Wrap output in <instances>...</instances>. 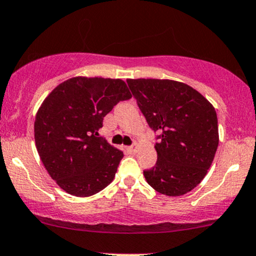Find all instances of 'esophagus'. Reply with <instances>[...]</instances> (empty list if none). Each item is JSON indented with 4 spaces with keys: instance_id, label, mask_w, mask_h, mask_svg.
<instances>
[{
    "instance_id": "esophagus-1",
    "label": "esophagus",
    "mask_w": 256,
    "mask_h": 256,
    "mask_svg": "<svg viewBox=\"0 0 256 256\" xmlns=\"http://www.w3.org/2000/svg\"><path fill=\"white\" fill-rule=\"evenodd\" d=\"M136 148H138V144H136V142H134L133 145H132V146H128L127 150H128L129 152H130V154H134V152L136 151Z\"/></svg>"
}]
</instances>
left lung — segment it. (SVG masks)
<instances>
[{
  "label": "left lung",
  "instance_id": "obj_1",
  "mask_svg": "<svg viewBox=\"0 0 256 256\" xmlns=\"http://www.w3.org/2000/svg\"><path fill=\"white\" fill-rule=\"evenodd\" d=\"M148 126L160 136L156 166L144 170L152 188L188 194L203 180L219 145L214 106L200 92L173 80H127Z\"/></svg>",
  "mask_w": 256,
  "mask_h": 256
}]
</instances>
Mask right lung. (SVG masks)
<instances>
[{
  "instance_id": "obj_1",
  "label": "right lung",
  "mask_w": 256,
  "mask_h": 256,
  "mask_svg": "<svg viewBox=\"0 0 256 256\" xmlns=\"http://www.w3.org/2000/svg\"><path fill=\"white\" fill-rule=\"evenodd\" d=\"M130 98L122 80L78 76L43 100L35 120L36 148L48 174L68 194L93 196L114 180L123 152L98 132L114 106Z\"/></svg>"
}]
</instances>
